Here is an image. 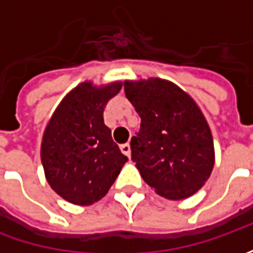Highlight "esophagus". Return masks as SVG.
Returning a JSON list of instances; mask_svg holds the SVG:
<instances>
[{
  "label": "esophagus",
  "instance_id": "esophagus-1",
  "mask_svg": "<svg viewBox=\"0 0 253 253\" xmlns=\"http://www.w3.org/2000/svg\"><path fill=\"white\" fill-rule=\"evenodd\" d=\"M120 149H121V152L124 153V155H126L128 158L131 156V145L126 142V143H122L121 146H120Z\"/></svg>",
  "mask_w": 253,
  "mask_h": 253
}]
</instances>
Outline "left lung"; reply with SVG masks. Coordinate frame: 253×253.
I'll use <instances>...</instances> for the list:
<instances>
[{"instance_id": "left-lung-1", "label": "left lung", "mask_w": 253, "mask_h": 253, "mask_svg": "<svg viewBox=\"0 0 253 253\" xmlns=\"http://www.w3.org/2000/svg\"><path fill=\"white\" fill-rule=\"evenodd\" d=\"M124 90L141 117L131 151L142 179L165 199L193 196L214 168L212 135L199 105L162 79L125 82Z\"/></svg>"}]
</instances>
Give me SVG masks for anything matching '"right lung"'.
Instances as JSON below:
<instances>
[{
    "instance_id": "obj_1",
    "label": "right lung",
    "mask_w": 253,
    "mask_h": 253,
    "mask_svg": "<svg viewBox=\"0 0 253 253\" xmlns=\"http://www.w3.org/2000/svg\"><path fill=\"white\" fill-rule=\"evenodd\" d=\"M121 87V82L100 87L91 82L79 84L62 100L44 129V176L69 203L90 206L101 200L128 161L102 118L107 102Z\"/></svg>"
}]
</instances>
